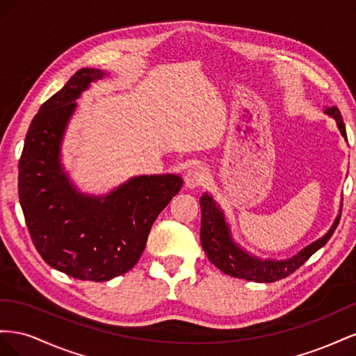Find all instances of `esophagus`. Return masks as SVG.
<instances>
[{
  "mask_svg": "<svg viewBox=\"0 0 356 356\" xmlns=\"http://www.w3.org/2000/svg\"><path fill=\"white\" fill-rule=\"evenodd\" d=\"M184 181H186V186L188 188H195V187L203 186L204 182L208 181V172L203 166L196 165V166H193L187 170Z\"/></svg>",
  "mask_w": 356,
  "mask_h": 356,
  "instance_id": "obj_1",
  "label": "esophagus"
}]
</instances>
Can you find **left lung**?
<instances>
[{
    "label": "left lung",
    "mask_w": 356,
    "mask_h": 356,
    "mask_svg": "<svg viewBox=\"0 0 356 356\" xmlns=\"http://www.w3.org/2000/svg\"><path fill=\"white\" fill-rule=\"evenodd\" d=\"M325 113L337 122L343 138L348 139L346 127H344L343 118L337 106L327 108ZM200 242L204 254L208 255L212 264L217 266L225 275L254 282H276L279 279H284L291 273H294L300 266H303L309 258L319 250V248H322L330 241L340 221L339 215L336 221H334L331 230L324 236V238H321L316 242L309 245L303 251L298 252L293 258H289V260L263 261L248 255L239 246L234 245V242L230 238L227 224L224 221V215L209 195H203L200 197Z\"/></svg>",
    "instance_id": "8db88e82"
}]
</instances>
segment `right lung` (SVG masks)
I'll return each instance as SVG.
<instances>
[{
    "label": "right lung",
    "instance_id": "1",
    "mask_svg": "<svg viewBox=\"0 0 356 356\" xmlns=\"http://www.w3.org/2000/svg\"><path fill=\"white\" fill-rule=\"evenodd\" d=\"M102 71L83 68L41 105L19 160V200L32 243L49 266L81 281L104 282L138 263L152 225L182 187L178 175L134 178L106 197L74 190L59 145L75 99Z\"/></svg>",
    "mask_w": 356,
    "mask_h": 356
}]
</instances>
